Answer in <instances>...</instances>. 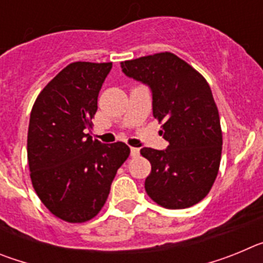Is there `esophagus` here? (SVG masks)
Segmentation results:
<instances>
[{"label":"esophagus","instance_id":"34e87169","mask_svg":"<svg viewBox=\"0 0 263 263\" xmlns=\"http://www.w3.org/2000/svg\"><path fill=\"white\" fill-rule=\"evenodd\" d=\"M130 155H132V157H133V158L138 157V155H139V148H137V147H132V148H130Z\"/></svg>","mask_w":263,"mask_h":263}]
</instances>
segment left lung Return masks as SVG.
<instances>
[{"label":"left lung","instance_id":"1","mask_svg":"<svg viewBox=\"0 0 263 263\" xmlns=\"http://www.w3.org/2000/svg\"><path fill=\"white\" fill-rule=\"evenodd\" d=\"M125 75L147 84L153 116L162 124L166 150L141 148L152 164L145 190L168 210H183L211 191L220 167L222 132L210 84L173 52L121 62Z\"/></svg>","mask_w":263,"mask_h":263}]
</instances>
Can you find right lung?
<instances>
[{
  "mask_svg": "<svg viewBox=\"0 0 263 263\" xmlns=\"http://www.w3.org/2000/svg\"><path fill=\"white\" fill-rule=\"evenodd\" d=\"M110 69L111 63H71L32 105L27 133L30 178L42 203L63 221L93 218L130 154L126 143L103 145L85 133Z\"/></svg>",
  "mask_w": 263,
  "mask_h": 263,
  "instance_id": "obj_1",
  "label": "right lung"
}]
</instances>
